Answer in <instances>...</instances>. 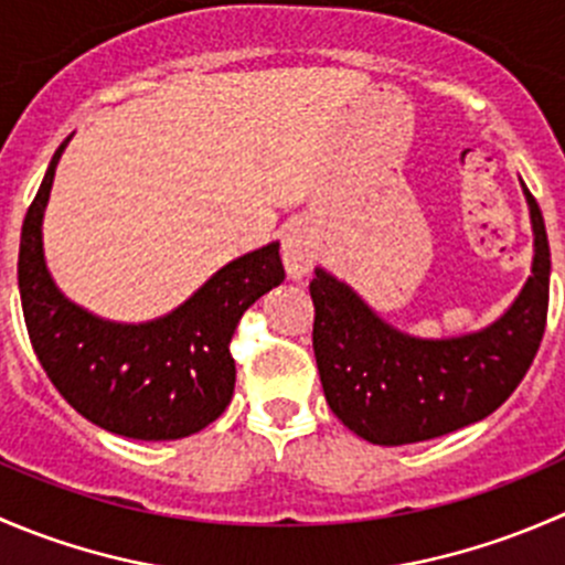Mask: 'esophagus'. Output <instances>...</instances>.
I'll return each mask as SVG.
<instances>
[{"label":"esophagus","instance_id":"34e87169","mask_svg":"<svg viewBox=\"0 0 565 565\" xmlns=\"http://www.w3.org/2000/svg\"><path fill=\"white\" fill-rule=\"evenodd\" d=\"M284 267H287L289 278H300L315 267L317 262V241L306 224H292L284 232L281 241Z\"/></svg>","mask_w":565,"mask_h":565}]
</instances>
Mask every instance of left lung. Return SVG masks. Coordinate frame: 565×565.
<instances>
[{
  "instance_id": "8db88e82",
  "label": "left lung",
  "mask_w": 565,
  "mask_h": 565,
  "mask_svg": "<svg viewBox=\"0 0 565 565\" xmlns=\"http://www.w3.org/2000/svg\"><path fill=\"white\" fill-rule=\"evenodd\" d=\"M535 232L533 276L516 303L481 333L420 341L385 324L369 306L317 270L315 355L330 409L374 446L435 440L500 407L527 374L550 309V241L527 191Z\"/></svg>"
}]
</instances>
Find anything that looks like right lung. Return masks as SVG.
Here are the masks:
<instances>
[{
	"label": "right lung",
	"instance_id": "1",
	"mask_svg": "<svg viewBox=\"0 0 565 565\" xmlns=\"http://www.w3.org/2000/svg\"><path fill=\"white\" fill-rule=\"evenodd\" d=\"M62 150L26 210L19 289L35 355L67 404L134 440H180L213 424L235 393L230 347L248 306L284 281L278 243L221 267L188 303L147 324H114L60 295L43 262L40 221Z\"/></svg>",
	"mask_w": 565,
	"mask_h": 565
}]
</instances>
